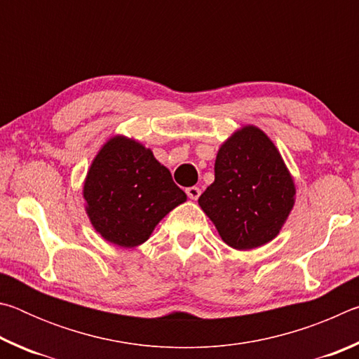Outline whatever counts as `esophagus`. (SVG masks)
<instances>
[{
  "label": "esophagus",
  "instance_id": "34e87169",
  "mask_svg": "<svg viewBox=\"0 0 359 359\" xmlns=\"http://www.w3.org/2000/svg\"><path fill=\"white\" fill-rule=\"evenodd\" d=\"M199 194H201V190H199L198 187H188L187 188V196L193 199V201H196V199L199 198Z\"/></svg>",
  "mask_w": 359,
  "mask_h": 359
}]
</instances>
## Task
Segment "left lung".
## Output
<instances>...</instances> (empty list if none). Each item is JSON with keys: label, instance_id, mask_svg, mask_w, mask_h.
<instances>
[{"label": "left lung", "instance_id": "left-lung-1", "mask_svg": "<svg viewBox=\"0 0 359 359\" xmlns=\"http://www.w3.org/2000/svg\"><path fill=\"white\" fill-rule=\"evenodd\" d=\"M294 193L276 145L261 130L245 126L218 150L215 180L198 203L229 247L250 250L278 234Z\"/></svg>", "mask_w": 359, "mask_h": 359}]
</instances>
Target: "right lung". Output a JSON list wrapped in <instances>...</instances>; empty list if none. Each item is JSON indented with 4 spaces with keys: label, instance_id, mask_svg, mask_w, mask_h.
<instances>
[{
    "label": "right lung",
    "instance_id": "1",
    "mask_svg": "<svg viewBox=\"0 0 359 359\" xmlns=\"http://www.w3.org/2000/svg\"><path fill=\"white\" fill-rule=\"evenodd\" d=\"M87 214L106 241L136 247L187 194L168 169L136 141L117 136L96 155L83 185Z\"/></svg>",
    "mask_w": 359,
    "mask_h": 359
}]
</instances>
